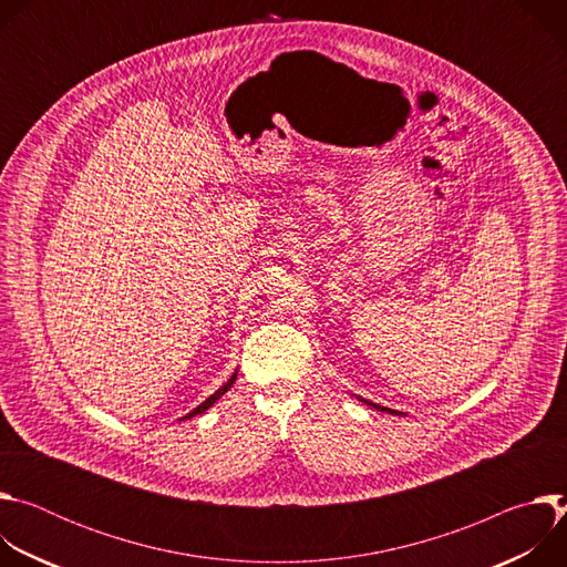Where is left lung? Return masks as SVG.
<instances>
[{"label":"left lung","instance_id":"8db88e82","mask_svg":"<svg viewBox=\"0 0 567 567\" xmlns=\"http://www.w3.org/2000/svg\"><path fill=\"white\" fill-rule=\"evenodd\" d=\"M363 403H368V406H372V409H377V411H381V413H392V415H401V413H396V411H390V409H385V406H379V403H372V401H368V399H361Z\"/></svg>","mask_w":567,"mask_h":567}]
</instances>
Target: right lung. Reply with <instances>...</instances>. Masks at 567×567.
<instances>
[{
	"mask_svg": "<svg viewBox=\"0 0 567 567\" xmlns=\"http://www.w3.org/2000/svg\"><path fill=\"white\" fill-rule=\"evenodd\" d=\"M235 379H237V372H235V374H233V377H230V379H228V381H226V383H224V385H221V388H219L215 394H210L206 401H202L199 406H197L195 411H190V413H188L184 420H190V417H195V415H202L204 411H208V409L213 406V403H215V401H217V399H219V396H221V394H224V392H226V390H228V388L235 383Z\"/></svg>",
	"mask_w": 567,
	"mask_h": 567,
	"instance_id": "1",
	"label": "right lung"
}]
</instances>
